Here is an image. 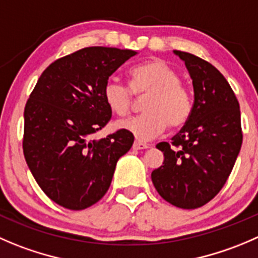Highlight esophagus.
Returning <instances> with one entry per match:
<instances>
[{"label":"esophagus","mask_w":258,"mask_h":258,"mask_svg":"<svg viewBox=\"0 0 258 258\" xmlns=\"http://www.w3.org/2000/svg\"><path fill=\"white\" fill-rule=\"evenodd\" d=\"M150 145L147 144H144V142L141 141H135L134 142V149L135 150H145V149H149Z\"/></svg>","instance_id":"obj_1"}]
</instances>
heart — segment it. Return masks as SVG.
Wrapping results in <instances>:
<instances>
[{
    "label": "heart",
    "mask_w": 258,
    "mask_h": 258,
    "mask_svg": "<svg viewBox=\"0 0 258 258\" xmlns=\"http://www.w3.org/2000/svg\"><path fill=\"white\" fill-rule=\"evenodd\" d=\"M135 96L145 97V113L119 119L116 126L140 140H150L166 130H179L190 118L192 98L174 68L161 59H152L130 71V87L111 78L103 88L104 102L112 112L124 116L135 104Z\"/></svg>",
    "instance_id": "heart-1"
}]
</instances>
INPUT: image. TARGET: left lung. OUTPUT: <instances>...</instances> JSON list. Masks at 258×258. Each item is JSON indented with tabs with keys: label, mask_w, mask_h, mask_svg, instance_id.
<instances>
[{
	"label": "left lung",
	"mask_w": 258,
	"mask_h": 258,
	"mask_svg": "<svg viewBox=\"0 0 258 258\" xmlns=\"http://www.w3.org/2000/svg\"><path fill=\"white\" fill-rule=\"evenodd\" d=\"M194 87L190 118L171 139L156 145L162 165L151 174L162 199L182 209L206 206L221 191L242 145L239 103L221 72L211 62L175 50Z\"/></svg>",
	"instance_id": "left-lung-1"
}]
</instances>
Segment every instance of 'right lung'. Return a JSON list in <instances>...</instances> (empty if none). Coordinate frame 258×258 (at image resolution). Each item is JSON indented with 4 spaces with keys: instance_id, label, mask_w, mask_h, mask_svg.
Segmentation results:
<instances>
[{
    "instance_id": "right-lung-1",
    "label": "right lung",
    "mask_w": 258,
    "mask_h": 258,
    "mask_svg": "<svg viewBox=\"0 0 258 258\" xmlns=\"http://www.w3.org/2000/svg\"><path fill=\"white\" fill-rule=\"evenodd\" d=\"M137 52L91 46L56 59L40 76L24 112L22 149L42 191L59 206L82 211L108 190L116 164L134 144L118 130L101 140L92 135L112 117L103 88Z\"/></svg>"
}]
</instances>
